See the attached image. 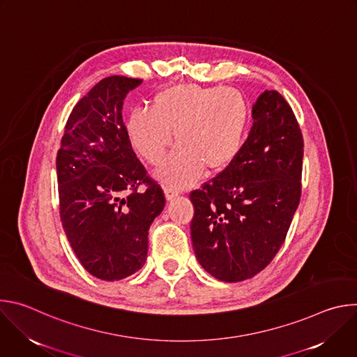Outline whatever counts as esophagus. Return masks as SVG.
<instances>
[{
    "label": "esophagus",
    "instance_id": "obj_1",
    "mask_svg": "<svg viewBox=\"0 0 357 357\" xmlns=\"http://www.w3.org/2000/svg\"><path fill=\"white\" fill-rule=\"evenodd\" d=\"M178 195H179V192H178L176 189H174V188H165V196H167L168 200L176 197Z\"/></svg>",
    "mask_w": 357,
    "mask_h": 357
}]
</instances>
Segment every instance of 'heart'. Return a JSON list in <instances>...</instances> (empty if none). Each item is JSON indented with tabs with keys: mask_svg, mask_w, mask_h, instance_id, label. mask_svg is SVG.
Here are the masks:
<instances>
[{
	"mask_svg": "<svg viewBox=\"0 0 357 357\" xmlns=\"http://www.w3.org/2000/svg\"><path fill=\"white\" fill-rule=\"evenodd\" d=\"M248 105L234 87L181 83L158 91L151 112L137 110L126 123L128 139L151 165H158L172 144L178 146L164 161L160 176L172 186H186L229 167L243 145Z\"/></svg>",
	"mask_w": 357,
	"mask_h": 357,
	"instance_id": "heart-1",
	"label": "heart"
}]
</instances>
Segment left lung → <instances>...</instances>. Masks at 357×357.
I'll use <instances>...</instances> for the list:
<instances>
[{
    "label": "left lung",
    "instance_id": "left-lung-1",
    "mask_svg": "<svg viewBox=\"0 0 357 357\" xmlns=\"http://www.w3.org/2000/svg\"><path fill=\"white\" fill-rule=\"evenodd\" d=\"M237 157L190 192V237L199 264L237 282L264 270L285 241L299 205L303 138L287 100L266 90Z\"/></svg>",
    "mask_w": 357,
    "mask_h": 357
}]
</instances>
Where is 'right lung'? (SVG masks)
Listing matches in <instances>:
<instances>
[{"instance_id": "1", "label": "right lung", "mask_w": 357, "mask_h": 357, "mask_svg": "<svg viewBox=\"0 0 357 357\" xmlns=\"http://www.w3.org/2000/svg\"><path fill=\"white\" fill-rule=\"evenodd\" d=\"M141 79L100 80L72 110L56 155L59 215L80 264L91 275L123 280L138 271L148 230L165 195L137 158L123 121V101ZM145 184V192H138Z\"/></svg>"}]
</instances>
